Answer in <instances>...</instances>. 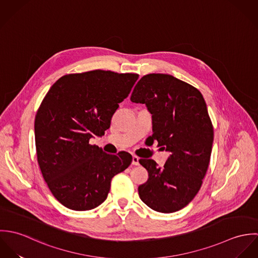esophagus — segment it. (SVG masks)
<instances>
[{"label": "esophagus", "instance_id": "esophagus-1", "mask_svg": "<svg viewBox=\"0 0 258 258\" xmlns=\"http://www.w3.org/2000/svg\"><path fill=\"white\" fill-rule=\"evenodd\" d=\"M132 165H134V166H138L139 165V158L137 156H133L132 157Z\"/></svg>", "mask_w": 258, "mask_h": 258}]
</instances>
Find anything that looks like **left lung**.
Returning <instances> with one entry per match:
<instances>
[{"instance_id":"8db88e82","label":"left lung","mask_w":258,"mask_h":258,"mask_svg":"<svg viewBox=\"0 0 258 258\" xmlns=\"http://www.w3.org/2000/svg\"><path fill=\"white\" fill-rule=\"evenodd\" d=\"M131 101L146 104L152 114V138L170 152L164 167L140 159L149 178L138 187L152 210L170 214L188 205L200 190L210 164L214 128L202 93L173 75H144Z\"/></svg>"}]
</instances>
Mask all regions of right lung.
<instances>
[{
  "label": "right lung",
  "mask_w": 258,
  "mask_h": 258,
  "mask_svg": "<svg viewBox=\"0 0 258 258\" xmlns=\"http://www.w3.org/2000/svg\"><path fill=\"white\" fill-rule=\"evenodd\" d=\"M138 77L100 70L67 74L44 96L35 119L37 163L51 194L68 209L101 205L112 178L131 164L129 153L110 155L89 140L104 135Z\"/></svg>",
  "instance_id": "obj_1"
}]
</instances>
